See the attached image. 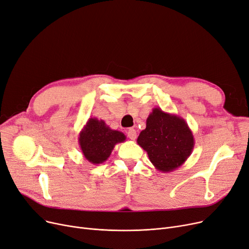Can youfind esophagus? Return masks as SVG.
<instances>
[{
	"mask_svg": "<svg viewBox=\"0 0 249 249\" xmlns=\"http://www.w3.org/2000/svg\"><path fill=\"white\" fill-rule=\"evenodd\" d=\"M127 137L131 139V140H136L137 139V132L136 129L134 128H128L127 131Z\"/></svg>",
	"mask_w": 249,
	"mask_h": 249,
	"instance_id": "34e87169",
	"label": "esophagus"
}]
</instances>
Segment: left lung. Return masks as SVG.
I'll return each mask as SVG.
<instances>
[{
  "label": "left lung",
  "instance_id": "8db88e82",
  "mask_svg": "<svg viewBox=\"0 0 249 249\" xmlns=\"http://www.w3.org/2000/svg\"><path fill=\"white\" fill-rule=\"evenodd\" d=\"M137 143L147 152L154 167L167 173L180 167L191 156L195 138L182 117L155 107L149 114L146 128L141 132Z\"/></svg>",
  "mask_w": 249,
  "mask_h": 249
}]
</instances>
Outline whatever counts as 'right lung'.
Instances as JSON below:
<instances>
[{
	"instance_id": "right-lung-1",
	"label": "right lung",
	"mask_w": 249,
	"mask_h": 249,
	"mask_svg": "<svg viewBox=\"0 0 249 249\" xmlns=\"http://www.w3.org/2000/svg\"><path fill=\"white\" fill-rule=\"evenodd\" d=\"M125 139L124 133L111 129L104 121L90 117L81 129L78 142L85 159L96 165L107 160L114 146Z\"/></svg>"
}]
</instances>
